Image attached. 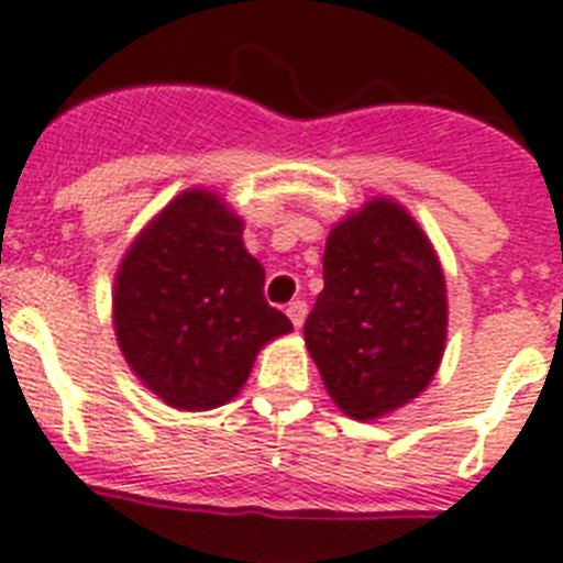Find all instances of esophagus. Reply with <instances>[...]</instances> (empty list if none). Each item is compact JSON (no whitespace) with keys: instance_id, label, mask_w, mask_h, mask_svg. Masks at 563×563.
Segmentation results:
<instances>
[{"instance_id":"obj_1","label":"esophagus","mask_w":563,"mask_h":563,"mask_svg":"<svg viewBox=\"0 0 563 563\" xmlns=\"http://www.w3.org/2000/svg\"><path fill=\"white\" fill-rule=\"evenodd\" d=\"M286 313H288V319H291V322H294V328H302V322H306L308 306L302 300H294V302H288Z\"/></svg>"}]
</instances>
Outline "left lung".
Returning a JSON list of instances; mask_svg holds the SVG:
<instances>
[{
  "mask_svg": "<svg viewBox=\"0 0 563 563\" xmlns=\"http://www.w3.org/2000/svg\"><path fill=\"white\" fill-rule=\"evenodd\" d=\"M306 344L344 415L373 420L432 382L445 342V283L412 216L387 199L328 235Z\"/></svg>",
  "mask_w": 563,
  "mask_h": 563,
  "instance_id": "8db88e82",
  "label": "left lung"
}]
</instances>
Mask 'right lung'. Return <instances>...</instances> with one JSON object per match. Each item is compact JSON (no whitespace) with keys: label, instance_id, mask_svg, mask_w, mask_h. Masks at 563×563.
<instances>
[{"label":"right lung","instance_id":"obj_1","mask_svg":"<svg viewBox=\"0 0 563 563\" xmlns=\"http://www.w3.org/2000/svg\"><path fill=\"white\" fill-rule=\"evenodd\" d=\"M244 224L207 190H187L145 227L114 283L120 351L176 409L221 407L244 387L261 344L291 331L263 297Z\"/></svg>","mask_w":563,"mask_h":563}]
</instances>
